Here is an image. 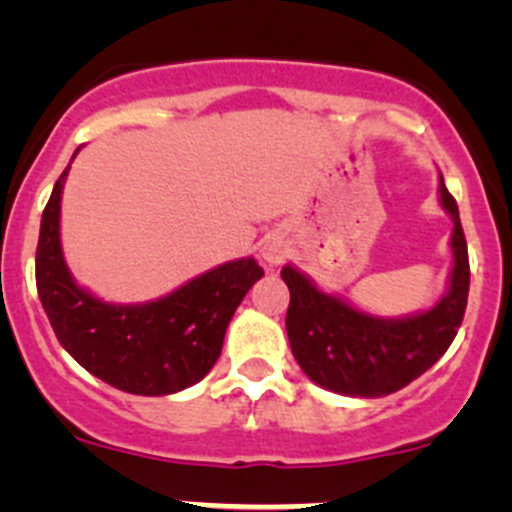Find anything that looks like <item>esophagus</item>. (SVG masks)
I'll list each match as a JSON object with an SVG mask.
<instances>
[{
	"mask_svg": "<svg viewBox=\"0 0 512 512\" xmlns=\"http://www.w3.org/2000/svg\"><path fill=\"white\" fill-rule=\"evenodd\" d=\"M262 257H265V260L270 262V265H277V262H280L282 257H285V247H282L280 242H267L265 250H262Z\"/></svg>",
	"mask_w": 512,
	"mask_h": 512,
	"instance_id": "1",
	"label": "esophagus"
}]
</instances>
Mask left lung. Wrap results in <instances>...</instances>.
Returning a JSON list of instances; mask_svg holds the SVG:
<instances>
[{
    "label": "left lung",
    "instance_id": "8db88e82",
    "mask_svg": "<svg viewBox=\"0 0 512 512\" xmlns=\"http://www.w3.org/2000/svg\"><path fill=\"white\" fill-rule=\"evenodd\" d=\"M438 190L453 218V270L448 294L428 312L406 319L371 317L324 294L294 267L282 270L289 287V347L314 384L344 396L379 399L418 379L451 347L466 314L471 267L458 205L443 178Z\"/></svg>",
    "mask_w": 512,
    "mask_h": 512
}]
</instances>
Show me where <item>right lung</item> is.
Returning <instances> with one entry per match:
<instances>
[{"label":"right lung","instance_id":"1","mask_svg":"<svg viewBox=\"0 0 512 512\" xmlns=\"http://www.w3.org/2000/svg\"><path fill=\"white\" fill-rule=\"evenodd\" d=\"M59 175L41 215L36 289L56 339L86 371L138 396H165L198 384L218 361L237 304L265 272L252 257L225 262L168 297L106 304L69 275L59 240Z\"/></svg>","mask_w":512,"mask_h":512}]
</instances>
